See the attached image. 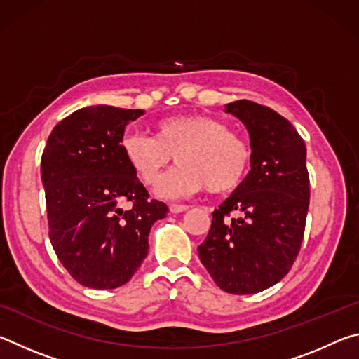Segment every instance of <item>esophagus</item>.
Here are the masks:
<instances>
[{
	"mask_svg": "<svg viewBox=\"0 0 359 359\" xmlns=\"http://www.w3.org/2000/svg\"><path fill=\"white\" fill-rule=\"evenodd\" d=\"M169 210H171L172 214H182V212L188 210V205H184V204H171V205H169Z\"/></svg>",
	"mask_w": 359,
	"mask_h": 359,
	"instance_id": "1",
	"label": "esophagus"
}]
</instances>
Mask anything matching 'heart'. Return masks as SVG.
Instances as JSON below:
<instances>
[{"instance_id":"obj_1","label":"heart","mask_w":359,"mask_h":359,"mask_svg":"<svg viewBox=\"0 0 359 359\" xmlns=\"http://www.w3.org/2000/svg\"><path fill=\"white\" fill-rule=\"evenodd\" d=\"M121 154L145 185H154L172 161L179 166L160 180L156 194L177 198L201 191H234L250 168L252 150L223 121L209 115H174L155 123V137L128 133Z\"/></svg>"}]
</instances>
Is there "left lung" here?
<instances>
[{"instance_id": "obj_1", "label": "left lung", "mask_w": 359, "mask_h": 359, "mask_svg": "<svg viewBox=\"0 0 359 359\" xmlns=\"http://www.w3.org/2000/svg\"><path fill=\"white\" fill-rule=\"evenodd\" d=\"M226 112L250 136V172L212 212L199 259L223 291L253 294L288 274L299 253L311 198L306 144L272 109L241 100ZM236 211L239 217L228 219Z\"/></svg>"}]
</instances>
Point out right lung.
Masks as SVG:
<instances>
[{
  "label": "right lung",
  "mask_w": 359,
  "mask_h": 359,
  "mask_svg": "<svg viewBox=\"0 0 359 359\" xmlns=\"http://www.w3.org/2000/svg\"><path fill=\"white\" fill-rule=\"evenodd\" d=\"M142 109L88 106L52 130L41 160L48 238L60 263L83 287L125 285L149 253L151 224L168 214L121 154L125 126ZM130 203L125 210L123 205Z\"/></svg>",
  "instance_id": "1"
}]
</instances>
